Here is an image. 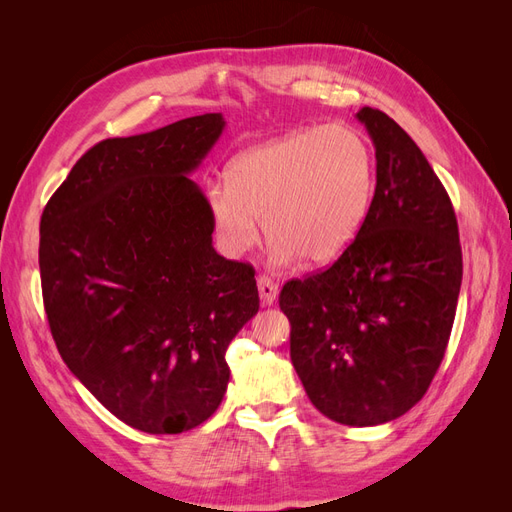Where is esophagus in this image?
I'll return each mask as SVG.
<instances>
[{
	"label": "esophagus",
	"instance_id": "34e87169",
	"mask_svg": "<svg viewBox=\"0 0 512 512\" xmlns=\"http://www.w3.org/2000/svg\"><path fill=\"white\" fill-rule=\"evenodd\" d=\"M258 292H260V303L262 305H273L277 297V284L271 280L269 275L258 277Z\"/></svg>",
	"mask_w": 512,
	"mask_h": 512
}]
</instances>
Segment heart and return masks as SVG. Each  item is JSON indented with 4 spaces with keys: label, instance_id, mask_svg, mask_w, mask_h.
<instances>
[{
    "label": "heart",
    "instance_id": "b5f03b06",
    "mask_svg": "<svg viewBox=\"0 0 512 512\" xmlns=\"http://www.w3.org/2000/svg\"><path fill=\"white\" fill-rule=\"evenodd\" d=\"M376 192V153L361 130L329 123L273 138L230 162L226 185L207 194L222 250L239 256L258 241L271 258L329 265L359 237Z\"/></svg>",
    "mask_w": 512,
    "mask_h": 512
}]
</instances>
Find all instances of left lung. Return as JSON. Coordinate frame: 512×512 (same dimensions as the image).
I'll use <instances>...</instances> for the list:
<instances>
[{"label": "left lung", "mask_w": 512, "mask_h": 512, "mask_svg": "<svg viewBox=\"0 0 512 512\" xmlns=\"http://www.w3.org/2000/svg\"><path fill=\"white\" fill-rule=\"evenodd\" d=\"M376 147L359 237L327 271L284 284L290 359L335 423L371 427L423 399L444 359L463 262L455 209L423 151L378 108L356 113Z\"/></svg>", "instance_id": "left-lung-1"}]
</instances>
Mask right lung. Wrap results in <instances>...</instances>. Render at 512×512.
<instances>
[{"label": "right lung", "mask_w": 512, "mask_h": 512, "mask_svg": "<svg viewBox=\"0 0 512 512\" xmlns=\"http://www.w3.org/2000/svg\"><path fill=\"white\" fill-rule=\"evenodd\" d=\"M224 126L205 113L106 138L42 211V299L61 359L145 433L188 431L218 410L226 348L258 312L254 269L213 250L190 179Z\"/></svg>", "instance_id": "1"}]
</instances>
